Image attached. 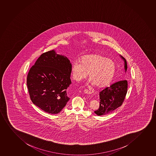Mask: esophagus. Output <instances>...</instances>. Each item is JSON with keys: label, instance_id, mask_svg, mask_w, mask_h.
<instances>
[{"label": "esophagus", "instance_id": "obj_1", "mask_svg": "<svg viewBox=\"0 0 156 156\" xmlns=\"http://www.w3.org/2000/svg\"><path fill=\"white\" fill-rule=\"evenodd\" d=\"M84 93L86 94H91V93L90 92L89 90H84Z\"/></svg>", "mask_w": 156, "mask_h": 156}]
</instances>
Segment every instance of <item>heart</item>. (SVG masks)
<instances>
[{
    "label": "heart",
    "mask_w": 156,
    "mask_h": 156,
    "mask_svg": "<svg viewBox=\"0 0 156 156\" xmlns=\"http://www.w3.org/2000/svg\"><path fill=\"white\" fill-rule=\"evenodd\" d=\"M115 71L114 61L100 54L84 55L79 63L74 62L71 66L73 78L79 82L89 76L90 83L99 88L108 85L112 80Z\"/></svg>",
    "instance_id": "heart-1"
}]
</instances>
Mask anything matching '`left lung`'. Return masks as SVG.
I'll return each mask as SVG.
<instances>
[{"mask_svg": "<svg viewBox=\"0 0 156 156\" xmlns=\"http://www.w3.org/2000/svg\"><path fill=\"white\" fill-rule=\"evenodd\" d=\"M124 61V69L126 72L127 64L125 59L122 55ZM128 82L126 80H121L106 87L99 93V108L94 112L97 115L109 114L122 106L127 92Z\"/></svg>", "mask_w": 156, "mask_h": 156, "instance_id": "left-lung-1", "label": "left lung"}]
</instances>
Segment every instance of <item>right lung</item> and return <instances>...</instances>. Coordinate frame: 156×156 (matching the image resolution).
<instances>
[{
  "label": "right lung",
  "mask_w": 156,
  "mask_h": 156,
  "mask_svg": "<svg viewBox=\"0 0 156 156\" xmlns=\"http://www.w3.org/2000/svg\"><path fill=\"white\" fill-rule=\"evenodd\" d=\"M71 66L67 57L54 50L37 59L27 78L30 99L35 105L50 114L60 112L70 99L66 90L72 83Z\"/></svg>",
  "instance_id": "add662e5"
}]
</instances>
